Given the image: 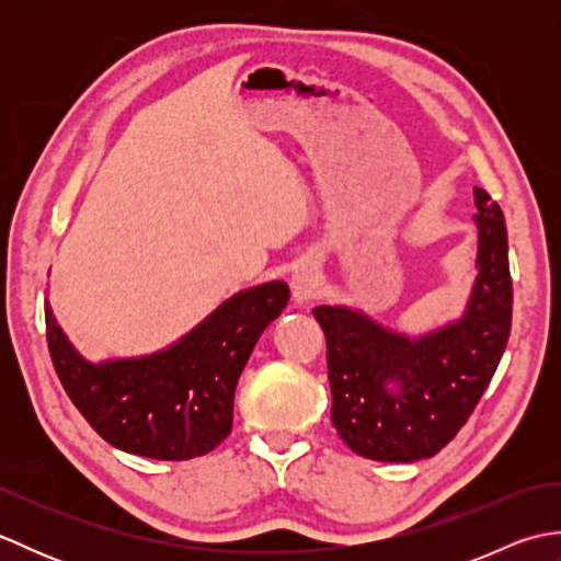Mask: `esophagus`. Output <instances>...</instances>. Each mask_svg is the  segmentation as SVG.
I'll use <instances>...</instances> for the list:
<instances>
[{"mask_svg":"<svg viewBox=\"0 0 561 561\" xmlns=\"http://www.w3.org/2000/svg\"><path fill=\"white\" fill-rule=\"evenodd\" d=\"M320 289V272L313 260H299L291 270V301L294 306H308Z\"/></svg>","mask_w":561,"mask_h":561,"instance_id":"esophagus-1","label":"esophagus"}]
</instances>
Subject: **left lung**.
<instances>
[{
  "label": "left lung",
  "mask_w": 561,
  "mask_h": 561,
  "mask_svg": "<svg viewBox=\"0 0 561 561\" xmlns=\"http://www.w3.org/2000/svg\"><path fill=\"white\" fill-rule=\"evenodd\" d=\"M472 289L460 318L410 337L350 306H318L328 340L332 424L380 462L432 458L468 422L511 335L514 289L502 207L474 187Z\"/></svg>",
  "instance_id": "left-lung-1"
}]
</instances>
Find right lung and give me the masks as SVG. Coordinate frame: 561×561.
<instances>
[{"mask_svg":"<svg viewBox=\"0 0 561 561\" xmlns=\"http://www.w3.org/2000/svg\"><path fill=\"white\" fill-rule=\"evenodd\" d=\"M289 287L267 282L233 294L159 352L89 362L45 301L47 347L69 400L111 446L157 460H190L231 434L243 366Z\"/></svg>","mask_w":561,"mask_h":561,"instance_id":"obj_1","label":"right lung"}]
</instances>
